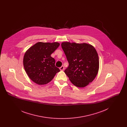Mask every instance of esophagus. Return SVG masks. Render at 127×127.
<instances>
[{"mask_svg":"<svg viewBox=\"0 0 127 127\" xmlns=\"http://www.w3.org/2000/svg\"><path fill=\"white\" fill-rule=\"evenodd\" d=\"M60 69L61 71H63L64 70V66H62L61 67H60Z\"/></svg>","mask_w":127,"mask_h":127,"instance_id":"obj_1","label":"esophagus"}]
</instances>
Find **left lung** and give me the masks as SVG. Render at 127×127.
<instances>
[{
	"label": "left lung",
	"mask_w": 127,
	"mask_h": 127,
	"mask_svg": "<svg viewBox=\"0 0 127 127\" xmlns=\"http://www.w3.org/2000/svg\"><path fill=\"white\" fill-rule=\"evenodd\" d=\"M61 47L69 66L64 72L73 84L83 88L91 82L99 69V59L93 46L87 43L64 42Z\"/></svg>",
	"instance_id": "8db88e82"
}]
</instances>
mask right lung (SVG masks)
<instances>
[{
    "instance_id": "obj_1",
    "label": "right lung",
    "mask_w": 127,
    "mask_h": 127,
    "mask_svg": "<svg viewBox=\"0 0 127 127\" xmlns=\"http://www.w3.org/2000/svg\"><path fill=\"white\" fill-rule=\"evenodd\" d=\"M58 42H39L31 47L23 58L25 70L29 78L37 84H46L51 81L60 69L55 66L51 57L60 46Z\"/></svg>"
}]
</instances>
